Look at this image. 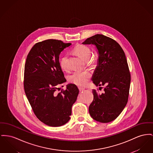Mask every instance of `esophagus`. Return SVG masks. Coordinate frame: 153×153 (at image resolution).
Listing matches in <instances>:
<instances>
[{
    "instance_id": "esophagus-1",
    "label": "esophagus",
    "mask_w": 153,
    "mask_h": 153,
    "mask_svg": "<svg viewBox=\"0 0 153 153\" xmlns=\"http://www.w3.org/2000/svg\"><path fill=\"white\" fill-rule=\"evenodd\" d=\"M79 90L80 91H82L85 90V88H82V87H79Z\"/></svg>"
}]
</instances>
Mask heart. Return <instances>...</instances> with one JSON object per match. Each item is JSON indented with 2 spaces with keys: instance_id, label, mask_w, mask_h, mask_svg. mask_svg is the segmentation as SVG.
<instances>
[{
  "instance_id": "obj_1",
  "label": "heart",
  "mask_w": 153,
  "mask_h": 153,
  "mask_svg": "<svg viewBox=\"0 0 153 153\" xmlns=\"http://www.w3.org/2000/svg\"><path fill=\"white\" fill-rule=\"evenodd\" d=\"M74 52L78 54L85 61H88L89 63L93 64L97 61L96 56L90 58L91 55V50L89 47L85 45H79L76 46L74 50ZM61 68L63 70H68L69 68L68 62V55H63L59 61ZM91 77V73L88 71H76L72 73L69 76V79L72 83L79 85L84 86L89 81Z\"/></svg>"
}]
</instances>
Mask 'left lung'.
Here are the masks:
<instances>
[{
  "mask_svg": "<svg viewBox=\"0 0 153 153\" xmlns=\"http://www.w3.org/2000/svg\"><path fill=\"white\" fill-rule=\"evenodd\" d=\"M82 44L96 47L98 59L92 80L96 86H105L102 94L92 90L90 116L100 123L111 122L120 114L128 102L131 74L126 54L117 42L103 35L89 37Z\"/></svg>",
  "mask_w": 153,
  "mask_h": 153,
  "instance_id": "1",
  "label": "left lung"
}]
</instances>
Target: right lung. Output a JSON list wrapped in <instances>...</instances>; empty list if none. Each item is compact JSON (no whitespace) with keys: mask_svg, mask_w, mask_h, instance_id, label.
<instances>
[{"mask_svg":"<svg viewBox=\"0 0 153 153\" xmlns=\"http://www.w3.org/2000/svg\"><path fill=\"white\" fill-rule=\"evenodd\" d=\"M71 45L55 39L44 40L33 45L26 59L24 81L26 96L36 117L50 126H60L69 121L79 92L73 84L56 92L59 89L57 86L66 82L59 55Z\"/></svg>","mask_w":153,"mask_h":153,"instance_id":"add662e5","label":"right lung"}]
</instances>
